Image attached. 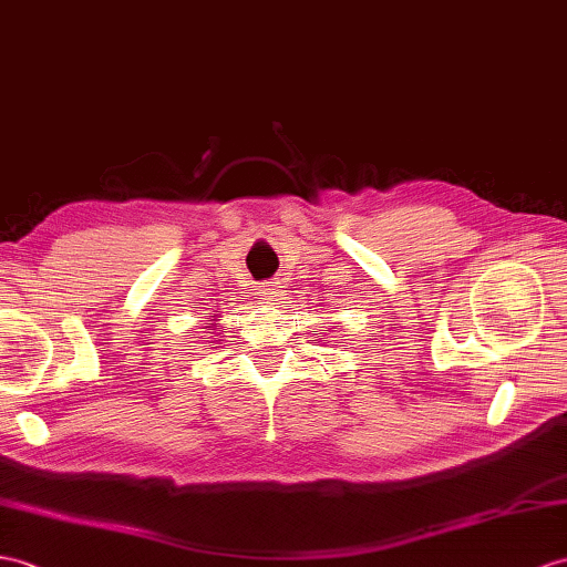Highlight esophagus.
I'll use <instances>...</instances> for the list:
<instances>
[{
  "label": "esophagus",
  "instance_id": "1",
  "mask_svg": "<svg viewBox=\"0 0 567 567\" xmlns=\"http://www.w3.org/2000/svg\"><path fill=\"white\" fill-rule=\"evenodd\" d=\"M259 293H261V298L269 300V302H274V300H281V296H284V286H281L279 281H267L265 286L259 288Z\"/></svg>",
  "mask_w": 567,
  "mask_h": 567
}]
</instances>
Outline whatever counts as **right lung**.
<instances>
[{"mask_svg": "<svg viewBox=\"0 0 567 567\" xmlns=\"http://www.w3.org/2000/svg\"><path fill=\"white\" fill-rule=\"evenodd\" d=\"M216 317H218V315H209V317H206V322H214V324H212V329H218V331H220V327L216 324V322H218Z\"/></svg>", "mask_w": 567, "mask_h": 567, "instance_id": "1", "label": "right lung"}]
</instances>
